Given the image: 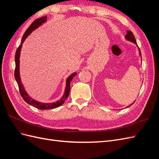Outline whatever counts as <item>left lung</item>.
<instances>
[{"label": "left lung", "mask_w": 159, "mask_h": 159, "mask_svg": "<svg viewBox=\"0 0 159 159\" xmlns=\"http://www.w3.org/2000/svg\"><path fill=\"white\" fill-rule=\"evenodd\" d=\"M125 39H126L127 40H128V41H130V42H131L134 43V44L137 45V42H136L135 38H134V36L133 34V32H132L131 31H129V30L127 31V34L125 35ZM138 49H139V56H140L141 57V52H140V50H139V48H138ZM134 102H133L132 104L129 105V106H127V107H129V106H131V105H132L134 103Z\"/></svg>", "instance_id": "left-lung-1"}]
</instances>
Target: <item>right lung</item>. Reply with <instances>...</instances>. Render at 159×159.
<instances>
[{
    "instance_id": "obj_1",
    "label": "right lung",
    "mask_w": 159,
    "mask_h": 159,
    "mask_svg": "<svg viewBox=\"0 0 159 159\" xmlns=\"http://www.w3.org/2000/svg\"><path fill=\"white\" fill-rule=\"evenodd\" d=\"M46 19H47V16H43L42 18L36 19V20H34L31 24L30 26L28 27V29L26 30L25 33L24 34L22 39L21 45L18 48L16 54H15L16 68H15V71H14V77H15V80L18 84L19 90H20V95H22L23 99L25 100L27 103H28L30 105H32L33 107H34L38 109H42V110L54 109L60 106V105H61L64 103V102L67 99V98H68V95L70 94L71 81L72 79L74 78V77L77 74V72H74V73L71 74L68 78H67L64 95L60 99L56 101V102L42 103V102H38V101L32 99L30 96L28 94L25 88H24L21 79H20V51L22 46V44L26 40V38L29 36L34 30L37 29L38 27H40L43 25V24L46 22Z\"/></svg>"
}]
</instances>
